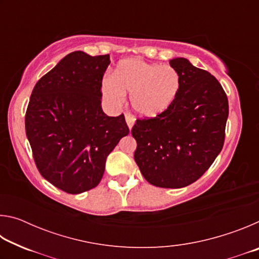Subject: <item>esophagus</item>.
<instances>
[{
    "label": "esophagus",
    "instance_id": "esophagus-1",
    "mask_svg": "<svg viewBox=\"0 0 259 259\" xmlns=\"http://www.w3.org/2000/svg\"><path fill=\"white\" fill-rule=\"evenodd\" d=\"M125 122H126V124H128L129 129H131L135 124V117L133 115H130L129 113H126L125 114Z\"/></svg>",
    "mask_w": 259,
    "mask_h": 259
}]
</instances>
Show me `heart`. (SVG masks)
Returning a JSON list of instances; mask_svg holds the SVG:
<instances>
[{
    "instance_id": "heart-1",
    "label": "heart",
    "mask_w": 259,
    "mask_h": 259,
    "mask_svg": "<svg viewBox=\"0 0 259 259\" xmlns=\"http://www.w3.org/2000/svg\"><path fill=\"white\" fill-rule=\"evenodd\" d=\"M181 87L178 72L169 65L147 63L138 58L122 60L112 77H105L102 91L112 105L123 103L130 95V105L138 115L154 117L174 103Z\"/></svg>"
}]
</instances>
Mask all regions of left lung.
Instances as JSON below:
<instances>
[{
  "label": "left lung",
  "instance_id": "obj_1",
  "mask_svg": "<svg viewBox=\"0 0 259 259\" xmlns=\"http://www.w3.org/2000/svg\"><path fill=\"white\" fill-rule=\"evenodd\" d=\"M181 77L174 103L131 129L135 161L144 178L163 188L185 187L202 176L221 153L229 100L217 78L186 58L169 61Z\"/></svg>",
  "mask_w": 259,
  "mask_h": 259
}]
</instances>
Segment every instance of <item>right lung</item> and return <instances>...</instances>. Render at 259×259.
Masks as SVG:
<instances>
[{"mask_svg":"<svg viewBox=\"0 0 259 259\" xmlns=\"http://www.w3.org/2000/svg\"><path fill=\"white\" fill-rule=\"evenodd\" d=\"M109 55L74 51L35 84L25 128L38 171L59 190L78 194L102 181L109 153L129 134L123 114L102 108Z\"/></svg>","mask_w":259,"mask_h":259,"instance_id":"add662e5","label":"right lung"}]
</instances>
